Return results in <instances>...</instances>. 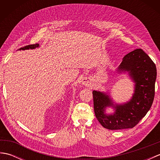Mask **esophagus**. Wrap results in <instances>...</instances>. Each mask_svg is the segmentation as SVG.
I'll use <instances>...</instances> for the list:
<instances>
[{
  "label": "esophagus",
  "mask_w": 160,
  "mask_h": 160,
  "mask_svg": "<svg viewBox=\"0 0 160 160\" xmlns=\"http://www.w3.org/2000/svg\"><path fill=\"white\" fill-rule=\"evenodd\" d=\"M82 83L84 86H89L91 84V80L89 78H84L82 80Z\"/></svg>",
  "instance_id": "34e87169"
}]
</instances>
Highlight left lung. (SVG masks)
Segmentation results:
<instances>
[{"mask_svg":"<svg viewBox=\"0 0 160 160\" xmlns=\"http://www.w3.org/2000/svg\"><path fill=\"white\" fill-rule=\"evenodd\" d=\"M118 71H128L135 82L134 93L127 103L113 104L108 95L93 91L95 115L101 125L109 130L133 128L150 109L155 96L156 66L142 49L127 53L122 59ZM107 106L114 108L113 114L105 113V108Z\"/></svg>","mask_w":160,"mask_h":160,"instance_id":"1","label":"left lung"}]
</instances>
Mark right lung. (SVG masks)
<instances>
[{"label": "right lung", "mask_w": 160, "mask_h": 160, "mask_svg": "<svg viewBox=\"0 0 160 160\" xmlns=\"http://www.w3.org/2000/svg\"><path fill=\"white\" fill-rule=\"evenodd\" d=\"M39 47L38 44H34V45H30L21 47V48L19 49V50H25V49H35V48H36V47Z\"/></svg>", "instance_id": "add662e5"}]
</instances>
